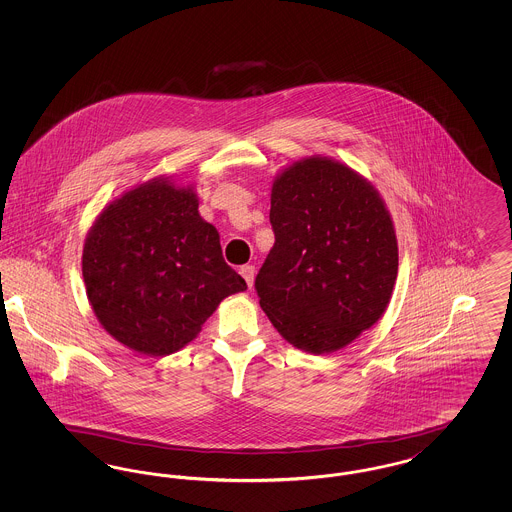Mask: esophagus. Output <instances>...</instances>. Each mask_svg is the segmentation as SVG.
Masks as SVG:
<instances>
[{
    "mask_svg": "<svg viewBox=\"0 0 512 512\" xmlns=\"http://www.w3.org/2000/svg\"><path fill=\"white\" fill-rule=\"evenodd\" d=\"M240 274L244 276L247 286L251 288V286H253V280H255V267H253V265H244V267L240 268Z\"/></svg>",
    "mask_w": 512,
    "mask_h": 512,
    "instance_id": "1",
    "label": "esophagus"
}]
</instances>
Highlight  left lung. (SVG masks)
<instances>
[{"instance_id": "left-lung-1", "label": "left lung", "mask_w": 512, "mask_h": 512, "mask_svg": "<svg viewBox=\"0 0 512 512\" xmlns=\"http://www.w3.org/2000/svg\"><path fill=\"white\" fill-rule=\"evenodd\" d=\"M274 245L255 278L272 326L307 353L359 338L390 303L397 238L380 194L328 157L295 161L270 194Z\"/></svg>"}]
</instances>
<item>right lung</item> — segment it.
Returning <instances> with one entry per match:
<instances>
[{
  "mask_svg": "<svg viewBox=\"0 0 512 512\" xmlns=\"http://www.w3.org/2000/svg\"><path fill=\"white\" fill-rule=\"evenodd\" d=\"M192 188L153 178L109 203L90 228L82 276L101 326L149 357L182 349L220 301L245 292Z\"/></svg>",
  "mask_w": 512,
  "mask_h": 512,
  "instance_id": "obj_1",
  "label": "right lung"
}]
</instances>
